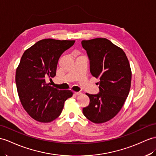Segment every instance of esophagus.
I'll list each match as a JSON object with an SVG mask.
<instances>
[{
  "label": "esophagus",
  "mask_w": 156,
  "mask_h": 156,
  "mask_svg": "<svg viewBox=\"0 0 156 156\" xmlns=\"http://www.w3.org/2000/svg\"><path fill=\"white\" fill-rule=\"evenodd\" d=\"M75 94H77V95H81L82 93H81V92H75Z\"/></svg>",
  "instance_id": "esophagus-1"
}]
</instances>
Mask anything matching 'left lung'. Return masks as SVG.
I'll use <instances>...</instances> for the list:
<instances>
[{
	"instance_id": "left-lung-1",
	"label": "left lung",
	"mask_w": 156,
	"mask_h": 156,
	"mask_svg": "<svg viewBox=\"0 0 156 156\" xmlns=\"http://www.w3.org/2000/svg\"><path fill=\"white\" fill-rule=\"evenodd\" d=\"M90 61V71L99 79V93H86L89 105L83 108L87 119L96 124L113 119L123 107L131 86L132 72L128 59L120 48L106 38L83 40Z\"/></svg>"
}]
</instances>
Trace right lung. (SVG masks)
Segmentation results:
<instances>
[{
  "instance_id": "right-lung-1",
  "label": "right lung",
  "mask_w": 156,
  "mask_h": 156,
  "mask_svg": "<svg viewBox=\"0 0 156 156\" xmlns=\"http://www.w3.org/2000/svg\"><path fill=\"white\" fill-rule=\"evenodd\" d=\"M75 40L44 39L24 51L16 71V84L22 107L32 119L50 122L62 112L64 102L73 95L70 90H58L45 80L54 77L61 55Z\"/></svg>"
}]
</instances>
